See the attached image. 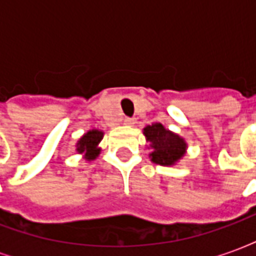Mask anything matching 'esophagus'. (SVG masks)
<instances>
[{
  "label": "esophagus",
  "mask_w": 256,
  "mask_h": 256,
  "mask_svg": "<svg viewBox=\"0 0 256 256\" xmlns=\"http://www.w3.org/2000/svg\"><path fill=\"white\" fill-rule=\"evenodd\" d=\"M123 122H124L126 126H134V124H136V119H134V118H124Z\"/></svg>",
  "instance_id": "34e87169"
}]
</instances>
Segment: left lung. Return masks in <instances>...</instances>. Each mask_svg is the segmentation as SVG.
Instances as JSON below:
<instances>
[{
  "label": "left lung",
  "mask_w": 256,
  "mask_h": 256,
  "mask_svg": "<svg viewBox=\"0 0 256 256\" xmlns=\"http://www.w3.org/2000/svg\"><path fill=\"white\" fill-rule=\"evenodd\" d=\"M144 136L152 152L150 160L160 166L176 164L186 150V142L178 134L167 130L162 123H154L144 128Z\"/></svg>",
  "instance_id": "left-lung-1"
}]
</instances>
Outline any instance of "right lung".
I'll list each match as a JSON object with an SVG mask.
<instances>
[{
  "instance_id": "right-lung-1",
  "label": "right lung",
  "mask_w": 256,
  "mask_h": 256,
  "mask_svg": "<svg viewBox=\"0 0 256 256\" xmlns=\"http://www.w3.org/2000/svg\"><path fill=\"white\" fill-rule=\"evenodd\" d=\"M104 133L101 130H89L88 133L84 134L79 141L76 142V152L82 154L86 160H94L97 156L100 155V148L98 144L102 140Z\"/></svg>"
}]
</instances>
